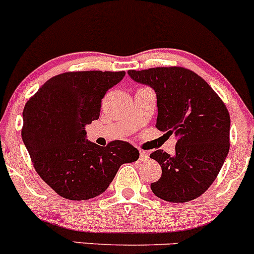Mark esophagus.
<instances>
[{"label":"esophagus","instance_id":"34e87169","mask_svg":"<svg viewBox=\"0 0 254 254\" xmlns=\"http://www.w3.org/2000/svg\"><path fill=\"white\" fill-rule=\"evenodd\" d=\"M148 159H149V154H148V151L139 150V160H141V161H148Z\"/></svg>","mask_w":254,"mask_h":254}]
</instances>
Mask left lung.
<instances>
[{
    "label": "left lung",
    "instance_id": "left-lung-1",
    "mask_svg": "<svg viewBox=\"0 0 254 254\" xmlns=\"http://www.w3.org/2000/svg\"><path fill=\"white\" fill-rule=\"evenodd\" d=\"M136 82L155 90V127L177 137L176 154H150L161 166L153 193L172 203L196 199L216 179L229 151L230 117L226 105L196 72L182 66L129 70Z\"/></svg>",
    "mask_w": 254,
    "mask_h": 254
}]
</instances>
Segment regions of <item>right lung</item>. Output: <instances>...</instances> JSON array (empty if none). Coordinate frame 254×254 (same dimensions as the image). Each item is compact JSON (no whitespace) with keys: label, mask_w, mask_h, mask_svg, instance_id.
Here are the masks:
<instances>
[{"label":"right lung","mask_w":254,"mask_h":254,"mask_svg":"<svg viewBox=\"0 0 254 254\" xmlns=\"http://www.w3.org/2000/svg\"><path fill=\"white\" fill-rule=\"evenodd\" d=\"M125 71H70L51 77L25 105L22 141L39 177L56 193L86 200L106 191L123 164L139 157L124 141L89 142L84 127L100 116L101 99Z\"/></svg>","instance_id":"obj_1"}]
</instances>
